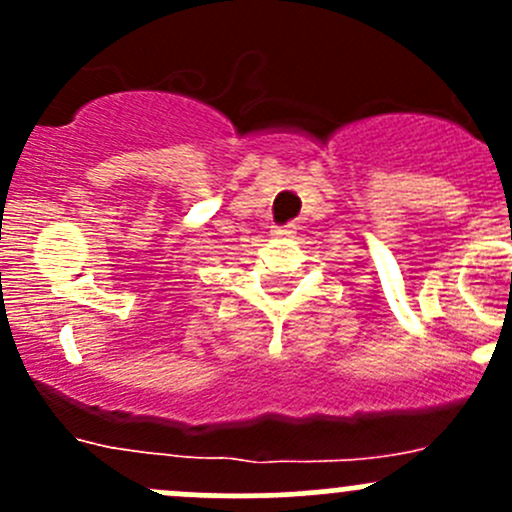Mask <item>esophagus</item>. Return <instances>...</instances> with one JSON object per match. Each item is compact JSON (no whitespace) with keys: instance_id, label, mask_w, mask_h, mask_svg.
I'll list each match as a JSON object with an SVG mask.
<instances>
[{"instance_id":"obj_1","label":"esophagus","mask_w":512,"mask_h":512,"mask_svg":"<svg viewBox=\"0 0 512 512\" xmlns=\"http://www.w3.org/2000/svg\"><path fill=\"white\" fill-rule=\"evenodd\" d=\"M294 230H297V227H294V225H287V227H277V230H272V235L289 237V235H294Z\"/></svg>"}]
</instances>
